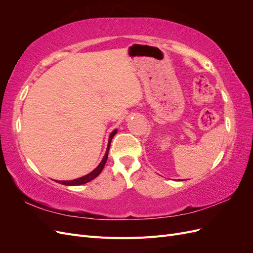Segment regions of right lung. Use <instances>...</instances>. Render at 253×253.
Returning <instances> with one entry per match:
<instances>
[{
	"label": "right lung",
	"instance_id": "obj_1",
	"mask_svg": "<svg viewBox=\"0 0 253 253\" xmlns=\"http://www.w3.org/2000/svg\"><path fill=\"white\" fill-rule=\"evenodd\" d=\"M117 133V129H114V131L111 133L110 137H109V143H108V149H106V153L105 155L103 157V159L101 160V163L98 165V167L96 168L95 170L91 171L90 173H88L87 175H84L82 176V177L80 178H76V179H73V180H57V182L59 183H62V185H65V186H79V185H83V183H86L90 180H93L94 178H96L97 176L101 173V171L103 170L104 168V165L106 163V159H108V155H109V150H110V147H111V141L113 139V137L115 136V134Z\"/></svg>",
	"mask_w": 253,
	"mask_h": 253
}]
</instances>
